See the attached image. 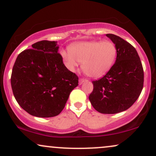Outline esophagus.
I'll use <instances>...</instances> for the list:
<instances>
[{
    "mask_svg": "<svg viewBox=\"0 0 156 156\" xmlns=\"http://www.w3.org/2000/svg\"><path fill=\"white\" fill-rule=\"evenodd\" d=\"M85 81H87V80L83 79V78H80V79H79V84H80V85H81V84Z\"/></svg>",
    "mask_w": 156,
    "mask_h": 156,
    "instance_id": "1",
    "label": "esophagus"
}]
</instances>
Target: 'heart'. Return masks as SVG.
I'll return each instance as SVG.
<instances>
[{
    "label": "heart",
    "mask_w": 156,
    "mask_h": 156,
    "mask_svg": "<svg viewBox=\"0 0 156 156\" xmlns=\"http://www.w3.org/2000/svg\"><path fill=\"white\" fill-rule=\"evenodd\" d=\"M61 55L69 70L74 72L82 62V68L89 76L100 78L114 65L117 49L112 41H88L71 44L68 51H61Z\"/></svg>",
    "instance_id": "heart-1"
}]
</instances>
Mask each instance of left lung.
<instances>
[{
	"mask_svg": "<svg viewBox=\"0 0 156 156\" xmlns=\"http://www.w3.org/2000/svg\"><path fill=\"white\" fill-rule=\"evenodd\" d=\"M106 37L117 49L116 62L106 75L92 81L89 97L92 106L102 114H117L129 108L140 95L144 83V71L136 50L117 35Z\"/></svg>",
	"mask_w": 156,
	"mask_h": 156,
	"instance_id": "8db88e82",
	"label": "left lung"
}]
</instances>
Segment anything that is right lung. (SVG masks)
Instances as JSON below:
<instances>
[{"label": "right lung", "mask_w": 156, "mask_h": 156, "mask_svg": "<svg viewBox=\"0 0 156 156\" xmlns=\"http://www.w3.org/2000/svg\"><path fill=\"white\" fill-rule=\"evenodd\" d=\"M23 51L12 69L11 85L16 101L32 116L52 117L63 110L78 78L69 71L55 41L42 40Z\"/></svg>", "instance_id": "obj_1"}]
</instances>
